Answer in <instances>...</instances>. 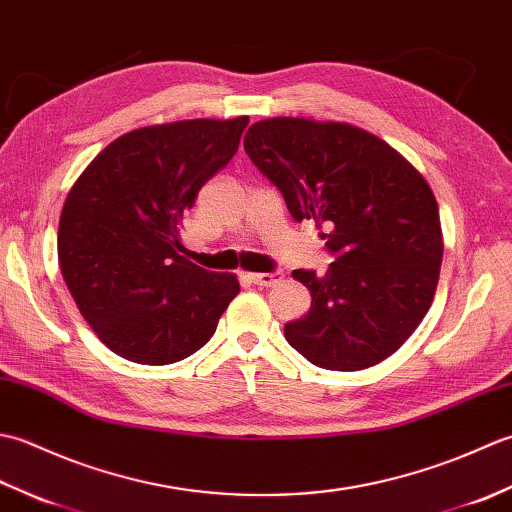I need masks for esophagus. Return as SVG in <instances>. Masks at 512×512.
Returning a JSON list of instances; mask_svg holds the SVG:
<instances>
[{
    "instance_id": "34e87169",
    "label": "esophagus",
    "mask_w": 512,
    "mask_h": 512,
    "mask_svg": "<svg viewBox=\"0 0 512 512\" xmlns=\"http://www.w3.org/2000/svg\"><path fill=\"white\" fill-rule=\"evenodd\" d=\"M248 279L253 281L255 286H264V288H268V286H275V284H279V281L284 279V275H281L279 270H273V273H253V275H248Z\"/></svg>"
}]
</instances>
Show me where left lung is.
Listing matches in <instances>:
<instances>
[{"label":"left lung","mask_w":512,"mask_h":512,"mask_svg":"<svg viewBox=\"0 0 512 512\" xmlns=\"http://www.w3.org/2000/svg\"><path fill=\"white\" fill-rule=\"evenodd\" d=\"M244 149L275 184L292 220L323 228L328 273L295 270L306 317L286 341L312 365L356 372L394 354L436 295L442 264L438 204L420 173L385 140L347 123L266 118Z\"/></svg>","instance_id":"8db88e82"}]
</instances>
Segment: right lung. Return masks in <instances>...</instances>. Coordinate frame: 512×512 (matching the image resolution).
<instances>
[{
  "label": "right lung",
  "instance_id": "right-lung-1",
  "mask_svg": "<svg viewBox=\"0 0 512 512\" xmlns=\"http://www.w3.org/2000/svg\"><path fill=\"white\" fill-rule=\"evenodd\" d=\"M248 125L195 118L116 138L74 182L59 220L65 286L118 356L169 365L198 352L239 292L237 277L180 255L178 224L228 165Z\"/></svg>",
  "mask_w": 512,
  "mask_h": 512
}]
</instances>
